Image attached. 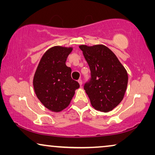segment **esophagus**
Segmentation results:
<instances>
[{"label": "esophagus", "mask_w": 155, "mask_h": 155, "mask_svg": "<svg viewBox=\"0 0 155 155\" xmlns=\"http://www.w3.org/2000/svg\"><path fill=\"white\" fill-rule=\"evenodd\" d=\"M78 83L80 84V86H82V80L81 79H79L78 80Z\"/></svg>", "instance_id": "1"}]
</instances>
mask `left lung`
Segmentation results:
<instances>
[{
    "label": "left lung",
    "instance_id": "left-lung-1",
    "mask_svg": "<svg viewBox=\"0 0 155 155\" xmlns=\"http://www.w3.org/2000/svg\"><path fill=\"white\" fill-rule=\"evenodd\" d=\"M90 69L91 78L84 90L96 110L111 111L124 98L128 84V74L116 55L104 45H82Z\"/></svg>",
    "mask_w": 155,
    "mask_h": 155
}]
</instances>
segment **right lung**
Listing matches in <instances>:
<instances>
[{
  "label": "right lung",
  "mask_w": 155,
  "mask_h": 155,
  "mask_svg": "<svg viewBox=\"0 0 155 155\" xmlns=\"http://www.w3.org/2000/svg\"><path fill=\"white\" fill-rule=\"evenodd\" d=\"M72 48L54 46L40 61L33 85L36 95L45 107L58 112L69 105L80 84L72 79L71 68L65 61Z\"/></svg>",
  "instance_id": "obj_1"
}]
</instances>
